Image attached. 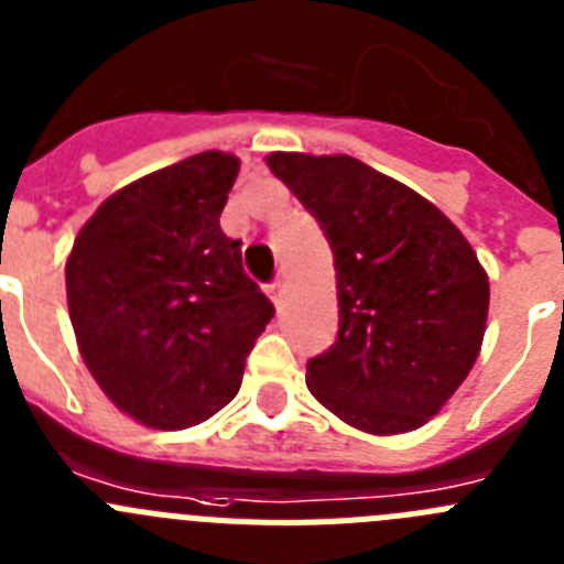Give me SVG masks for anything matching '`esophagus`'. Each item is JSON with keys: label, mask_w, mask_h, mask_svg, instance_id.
Returning <instances> with one entry per match:
<instances>
[{"label": "esophagus", "mask_w": 564, "mask_h": 564, "mask_svg": "<svg viewBox=\"0 0 564 564\" xmlns=\"http://www.w3.org/2000/svg\"><path fill=\"white\" fill-rule=\"evenodd\" d=\"M265 291H268V296L273 299V304H282V291H285V279L276 276V279H273V282H268Z\"/></svg>", "instance_id": "34e87169"}]
</instances>
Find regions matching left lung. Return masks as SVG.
<instances>
[{"label":"left lung","mask_w":564,"mask_h":564,"mask_svg":"<svg viewBox=\"0 0 564 564\" xmlns=\"http://www.w3.org/2000/svg\"><path fill=\"white\" fill-rule=\"evenodd\" d=\"M268 167L335 260L338 338L307 360V389L366 433L425 425L481 349L489 279L475 251L431 200L358 159L271 153Z\"/></svg>","instance_id":"obj_1"}]
</instances>
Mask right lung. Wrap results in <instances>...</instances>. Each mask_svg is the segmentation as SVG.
<instances>
[{
    "label": "right lung",
    "instance_id": "1",
    "mask_svg": "<svg viewBox=\"0 0 564 564\" xmlns=\"http://www.w3.org/2000/svg\"><path fill=\"white\" fill-rule=\"evenodd\" d=\"M240 162L206 151L102 200L66 262L80 355L117 408L189 427L229 405L273 304L220 229Z\"/></svg>",
    "mask_w": 564,
    "mask_h": 564
}]
</instances>
